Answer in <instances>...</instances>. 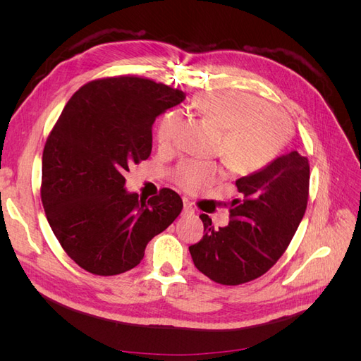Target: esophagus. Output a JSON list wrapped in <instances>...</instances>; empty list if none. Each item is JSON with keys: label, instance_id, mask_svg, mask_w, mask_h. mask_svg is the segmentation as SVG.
I'll list each match as a JSON object with an SVG mask.
<instances>
[{"label": "esophagus", "instance_id": "esophagus-1", "mask_svg": "<svg viewBox=\"0 0 361 361\" xmlns=\"http://www.w3.org/2000/svg\"><path fill=\"white\" fill-rule=\"evenodd\" d=\"M183 214L185 215H194V207H192V203L188 200V199H183Z\"/></svg>", "mask_w": 361, "mask_h": 361}]
</instances>
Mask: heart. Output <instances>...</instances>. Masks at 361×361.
Listing matches in <instances>:
<instances>
[{"mask_svg": "<svg viewBox=\"0 0 361 361\" xmlns=\"http://www.w3.org/2000/svg\"><path fill=\"white\" fill-rule=\"evenodd\" d=\"M194 106L215 122L224 135L220 154L227 166L241 174L256 173L274 161L286 146L292 133L290 118L259 96L233 89H215L200 93ZM182 116L171 111L157 128V140L162 147H173L180 130ZM223 178L214 162L187 159L173 173V180L187 192H199Z\"/></svg>", "mask_w": 361, "mask_h": 361, "instance_id": "b5f03b06", "label": "heart"}]
</instances>
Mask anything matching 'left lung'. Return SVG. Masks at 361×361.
<instances>
[{
	"instance_id": "8db88e82",
	"label": "left lung",
	"mask_w": 361,
	"mask_h": 361,
	"mask_svg": "<svg viewBox=\"0 0 361 361\" xmlns=\"http://www.w3.org/2000/svg\"><path fill=\"white\" fill-rule=\"evenodd\" d=\"M309 159L297 150L236 180L231 221L215 228L206 214L204 235L190 247L195 268L227 286L264 276L285 253L309 200Z\"/></svg>"
}]
</instances>
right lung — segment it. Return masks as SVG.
Here are the masks:
<instances>
[{"instance_id": "obj_1", "label": "right lung", "mask_w": 361, "mask_h": 361, "mask_svg": "<svg viewBox=\"0 0 361 361\" xmlns=\"http://www.w3.org/2000/svg\"><path fill=\"white\" fill-rule=\"evenodd\" d=\"M183 99L143 76H110L76 90L51 129L40 197L54 235L82 269L106 277L135 268L180 214L176 191L138 199L125 190V173L150 157L155 118Z\"/></svg>"}]
</instances>
